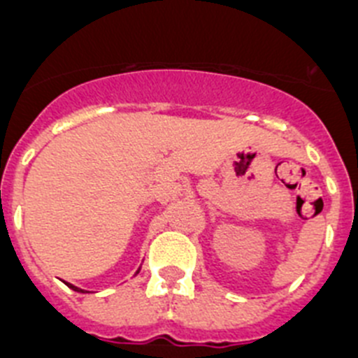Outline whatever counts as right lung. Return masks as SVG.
<instances>
[{
    "label": "right lung",
    "instance_id": "1",
    "mask_svg": "<svg viewBox=\"0 0 358 358\" xmlns=\"http://www.w3.org/2000/svg\"><path fill=\"white\" fill-rule=\"evenodd\" d=\"M139 271H141V269H137V273H139ZM137 273H135V275H137ZM67 287H71V289H73V291H76V292H89V291H83V289L76 287V285H73V283H67Z\"/></svg>",
    "mask_w": 358,
    "mask_h": 358
}]
</instances>
